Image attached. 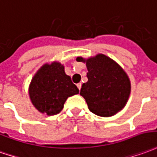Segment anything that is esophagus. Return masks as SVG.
<instances>
[{
	"label": "esophagus",
	"mask_w": 157,
	"mask_h": 157,
	"mask_svg": "<svg viewBox=\"0 0 157 157\" xmlns=\"http://www.w3.org/2000/svg\"><path fill=\"white\" fill-rule=\"evenodd\" d=\"M76 86H77V87H78L79 90H81V88H82V83H78Z\"/></svg>",
	"instance_id": "1"
}]
</instances>
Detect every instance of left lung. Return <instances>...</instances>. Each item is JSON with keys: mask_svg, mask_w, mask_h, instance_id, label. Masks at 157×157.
<instances>
[{"mask_svg": "<svg viewBox=\"0 0 157 157\" xmlns=\"http://www.w3.org/2000/svg\"><path fill=\"white\" fill-rule=\"evenodd\" d=\"M76 61L86 63L87 79L82 84L80 94L85 98L90 111L103 117L120 112L128 103L131 82L120 64L108 56L98 53Z\"/></svg>", "mask_w": 157, "mask_h": 157, "instance_id": "1", "label": "left lung"}]
</instances>
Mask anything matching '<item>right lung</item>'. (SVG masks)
Instances as JSON below:
<instances>
[{
  "label": "right lung",
  "mask_w": 157,
  "mask_h": 157,
  "mask_svg": "<svg viewBox=\"0 0 157 157\" xmlns=\"http://www.w3.org/2000/svg\"><path fill=\"white\" fill-rule=\"evenodd\" d=\"M77 94V86L58 61L44 63L36 72L29 86V96L34 107L48 116L59 113L68 98Z\"/></svg>",
  "instance_id": "1"
}]
</instances>
